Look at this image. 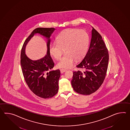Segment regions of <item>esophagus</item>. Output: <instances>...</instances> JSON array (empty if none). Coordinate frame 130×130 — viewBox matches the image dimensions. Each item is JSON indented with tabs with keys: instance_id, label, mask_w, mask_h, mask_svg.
<instances>
[{
	"instance_id": "1",
	"label": "esophagus",
	"mask_w": 130,
	"mask_h": 130,
	"mask_svg": "<svg viewBox=\"0 0 130 130\" xmlns=\"http://www.w3.org/2000/svg\"><path fill=\"white\" fill-rule=\"evenodd\" d=\"M67 70L65 69H61V70H60V71H61V74H62V73H63L65 72H66V71Z\"/></svg>"
}]
</instances>
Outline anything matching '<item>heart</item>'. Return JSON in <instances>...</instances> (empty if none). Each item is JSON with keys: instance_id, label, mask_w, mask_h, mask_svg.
<instances>
[{"instance_id": "b5f03b06", "label": "heart", "mask_w": 130, "mask_h": 130, "mask_svg": "<svg viewBox=\"0 0 130 130\" xmlns=\"http://www.w3.org/2000/svg\"><path fill=\"white\" fill-rule=\"evenodd\" d=\"M90 42L89 36L85 30L81 29H67L58 35L56 43L50 45L49 51L53 57L58 60L61 58L63 50V56L58 61L59 68L69 69L75 61L85 55Z\"/></svg>"}]
</instances>
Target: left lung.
Listing matches in <instances>:
<instances>
[{
    "label": "left lung",
    "instance_id": "obj_1",
    "mask_svg": "<svg viewBox=\"0 0 130 130\" xmlns=\"http://www.w3.org/2000/svg\"><path fill=\"white\" fill-rule=\"evenodd\" d=\"M92 28L89 50L83 61L76 66L84 70L73 72L71 80L74 90L84 95L95 92L101 86L106 74L109 59L101 35Z\"/></svg>",
    "mask_w": 130,
    "mask_h": 130
}]
</instances>
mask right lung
<instances>
[{
	"mask_svg": "<svg viewBox=\"0 0 130 130\" xmlns=\"http://www.w3.org/2000/svg\"><path fill=\"white\" fill-rule=\"evenodd\" d=\"M54 28L38 27L35 29L23 44L20 55V64L25 80L29 89L41 98H51L58 92V83L61 73L59 69L52 70L54 63L50 56V37ZM39 34L47 40V51L43 58L37 60L29 58L25 54L26 45L35 34Z\"/></svg>",
	"mask_w": 130,
	"mask_h": 130,
	"instance_id": "1",
	"label": "right lung"
}]
</instances>
